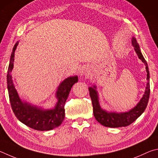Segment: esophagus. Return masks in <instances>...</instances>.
<instances>
[{
    "instance_id": "34e87169",
    "label": "esophagus",
    "mask_w": 158,
    "mask_h": 158,
    "mask_svg": "<svg viewBox=\"0 0 158 158\" xmlns=\"http://www.w3.org/2000/svg\"><path fill=\"white\" fill-rule=\"evenodd\" d=\"M88 72H89V69H88V67H87V66H81V67L80 68L79 70H78L79 75L81 76H86V75H87Z\"/></svg>"
}]
</instances>
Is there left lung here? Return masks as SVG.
Segmentation results:
<instances>
[{
	"label": "left lung",
	"mask_w": 158,
	"mask_h": 158,
	"mask_svg": "<svg viewBox=\"0 0 158 158\" xmlns=\"http://www.w3.org/2000/svg\"><path fill=\"white\" fill-rule=\"evenodd\" d=\"M132 46L134 47V50L138 57L145 64L146 73H147V77H146L147 83H146L144 94L136 106L126 112H119L116 111H108L106 109H103L101 106L100 98H99V94L96 85H93L92 87H89V95L92 102L94 115L98 123L106 127L120 128V127L129 126L142 114L148 105L149 95H150V82H149L150 76H149L148 64L141 52L139 44L137 43V40L134 37L132 38Z\"/></svg>",
	"instance_id": "left-lung-1"
}]
</instances>
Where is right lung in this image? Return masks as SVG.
<instances>
[{"mask_svg": "<svg viewBox=\"0 0 158 158\" xmlns=\"http://www.w3.org/2000/svg\"><path fill=\"white\" fill-rule=\"evenodd\" d=\"M19 41L15 44L10 56L7 82L11 106L16 118L25 125L40 131H51L57 128L64 119V104L72 86L78 81L77 76H69L60 82L55 92L57 103L54 107L46 109L21 99L13 82L12 71L14 68L15 52Z\"/></svg>", "mask_w": 158, "mask_h": 158, "instance_id": "right-lung-1", "label": "right lung"}]
</instances>
